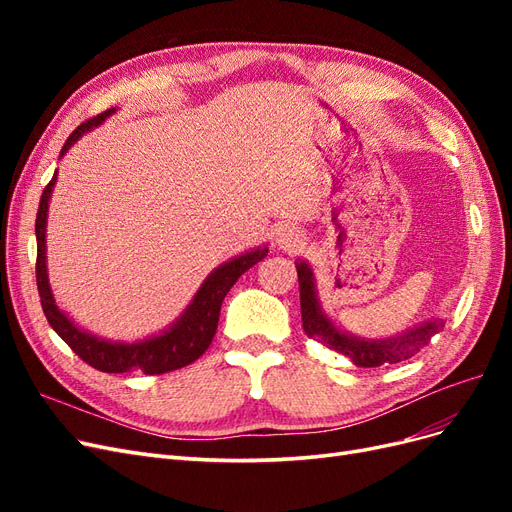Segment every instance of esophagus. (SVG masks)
<instances>
[{
    "label": "esophagus",
    "instance_id": "esophagus-1",
    "mask_svg": "<svg viewBox=\"0 0 512 512\" xmlns=\"http://www.w3.org/2000/svg\"><path fill=\"white\" fill-rule=\"evenodd\" d=\"M301 243H303V237H301V232L297 228L286 226V228H282L280 232H277V245H280L282 250L294 252Z\"/></svg>",
    "mask_w": 512,
    "mask_h": 512
}]
</instances>
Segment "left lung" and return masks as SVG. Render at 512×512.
Instances as JSON below:
<instances>
[{
    "label": "left lung",
    "instance_id": "8db88e82",
    "mask_svg": "<svg viewBox=\"0 0 512 512\" xmlns=\"http://www.w3.org/2000/svg\"><path fill=\"white\" fill-rule=\"evenodd\" d=\"M294 265H297V275H299L301 316H303V329L307 337H312L322 346L348 356L356 367H380L384 363L391 365V363L406 361L423 346H427L429 339L436 333H440L444 327L442 320H431L421 324V327L389 339H361V337L342 333L327 316L322 314L312 267H309L305 260L294 262Z\"/></svg>",
    "mask_w": 512,
    "mask_h": 512
}]
</instances>
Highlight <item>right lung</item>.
Returning <instances> with one entry per match:
<instances>
[{
    "instance_id": "obj_1",
    "label": "right lung",
    "mask_w": 512,
    "mask_h": 512,
    "mask_svg": "<svg viewBox=\"0 0 512 512\" xmlns=\"http://www.w3.org/2000/svg\"><path fill=\"white\" fill-rule=\"evenodd\" d=\"M113 113L115 108H108V111L100 113L98 117L81 123V126L68 136V141L64 143V149H61L59 158H64V153L79 141L85 132L98 128L100 123L106 117H111ZM55 181H57V170L42 192L38 215H36V243H38L36 282H38L44 316L49 320L53 331L64 339V342L79 354L87 365L106 371V374L143 371L147 376H156V374H166V371L190 365L198 359V356H203V352L213 342L215 331H218L220 307L226 292L235 286V282L247 269H252L267 256L269 247H256V250L232 258L230 262H224V265L215 269L203 282V286L198 288L192 303L181 314V318H177V322L170 324L164 333L153 335L149 339H141V342H134V344L108 342V339H100L76 327V324L61 312L53 299V292L49 286V273H46V215H49V200H51Z\"/></svg>"
}]
</instances>
